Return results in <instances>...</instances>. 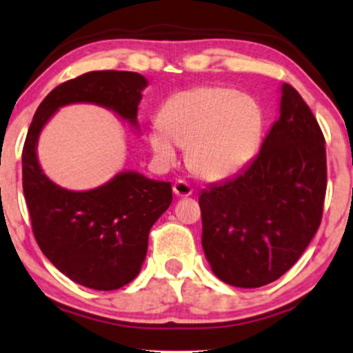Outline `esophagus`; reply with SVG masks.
Here are the masks:
<instances>
[{
  "mask_svg": "<svg viewBox=\"0 0 353 353\" xmlns=\"http://www.w3.org/2000/svg\"><path fill=\"white\" fill-rule=\"evenodd\" d=\"M173 193L180 196V198H186V196L193 194V186L185 180H178L175 181V185H173Z\"/></svg>",
  "mask_w": 353,
  "mask_h": 353,
  "instance_id": "1",
  "label": "esophagus"
}]
</instances>
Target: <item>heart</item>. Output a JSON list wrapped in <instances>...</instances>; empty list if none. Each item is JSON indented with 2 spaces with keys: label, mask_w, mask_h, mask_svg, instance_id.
Listing matches in <instances>:
<instances>
[{
  "label": "heart",
  "mask_w": 353,
  "mask_h": 353,
  "mask_svg": "<svg viewBox=\"0 0 353 353\" xmlns=\"http://www.w3.org/2000/svg\"><path fill=\"white\" fill-rule=\"evenodd\" d=\"M266 118L258 100L221 85H199L173 94L163 103L150 145L162 163L188 149L191 170L205 180L241 172L258 152Z\"/></svg>",
  "instance_id": "b5f03b06"
}]
</instances>
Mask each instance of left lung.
Listing matches in <instances>:
<instances>
[{
    "label": "left lung",
    "instance_id": "left-lung-1",
    "mask_svg": "<svg viewBox=\"0 0 353 353\" xmlns=\"http://www.w3.org/2000/svg\"><path fill=\"white\" fill-rule=\"evenodd\" d=\"M324 144L313 112L296 89L283 84L281 117L261 152L240 175L199 196L203 248L221 281L263 287L303 254L323 219Z\"/></svg>",
    "mask_w": 353,
    "mask_h": 353
}]
</instances>
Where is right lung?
<instances>
[{
	"mask_svg": "<svg viewBox=\"0 0 353 353\" xmlns=\"http://www.w3.org/2000/svg\"><path fill=\"white\" fill-rule=\"evenodd\" d=\"M148 81L130 71H90L50 92L37 108L22 149V188L32 232L42 253L71 281L117 290L141 271L150 227L172 203V183L120 173L92 191H68L42 172L35 148L58 107L92 102L136 121Z\"/></svg>",
	"mask_w": 353,
	"mask_h": 353,
	"instance_id": "obj_1",
	"label": "right lung"
}]
</instances>
